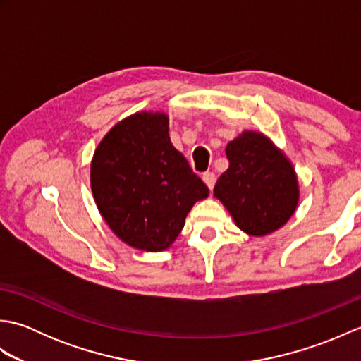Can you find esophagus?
I'll return each instance as SVG.
<instances>
[{"label": "esophagus", "mask_w": 361, "mask_h": 361, "mask_svg": "<svg viewBox=\"0 0 361 361\" xmlns=\"http://www.w3.org/2000/svg\"><path fill=\"white\" fill-rule=\"evenodd\" d=\"M202 178L206 183V186H208L209 189L214 188V185H216V180H217L216 178V173H214V172H204Z\"/></svg>", "instance_id": "esophagus-1"}]
</instances>
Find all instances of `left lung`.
<instances>
[{
	"label": "left lung",
	"instance_id": "1",
	"mask_svg": "<svg viewBox=\"0 0 361 361\" xmlns=\"http://www.w3.org/2000/svg\"><path fill=\"white\" fill-rule=\"evenodd\" d=\"M229 167L220 175L214 195L235 225L250 235L270 234L293 216L299 189L290 161L271 141L243 132L226 145Z\"/></svg>",
	"mask_w": 361,
	"mask_h": 361
}]
</instances>
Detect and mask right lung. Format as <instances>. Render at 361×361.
<instances>
[{"label":"right lung","instance_id":"add662e5","mask_svg":"<svg viewBox=\"0 0 361 361\" xmlns=\"http://www.w3.org/2000/svg\"><path fill=\"white\" fill-rule=\"evenodd\" d=\"M91 190L111 231L142 251L171 247L194 203L209 194L172 145L166 114L149 111L121 121L97 145Z\"/></svg>","mask_w":361,"mask_h":361}]
</instances>
